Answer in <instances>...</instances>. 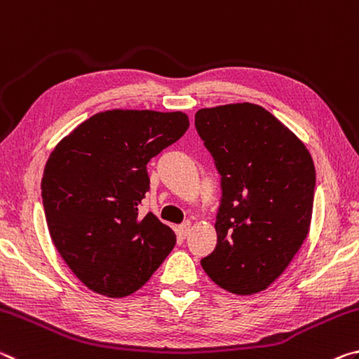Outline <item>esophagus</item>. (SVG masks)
Returning a JSON list of instances; mask_svg holds the SVG:
<instances>
[{
  "mask_svg": "<svg viewBox=\"0 0 359 359\" xmlns=\"http://www.w3.org/2000/svg\"><path fill=\"white\" fill-rule=\"evenodd\" d=\"M191 232V222L189 221H186V222H183V224L180 226V233L183 235V237H186L187 233Z\"/></svg>",
  "mask_w": 359,
  "mask_h": 359,
  "instance_id": "34e87169",
  "label": "esophagus"
}]
</instances>
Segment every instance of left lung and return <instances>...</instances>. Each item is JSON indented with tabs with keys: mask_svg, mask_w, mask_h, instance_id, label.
<instances>
[{
	"mask_svg": "<svg viewBox=\"0 0 359 359\" xmlns=\"http://www.w3.org/2000/svg\"><path fill=\"white\" fill-rule=\"evenodd\" d=\"M196 128L221 176L218 243L201 261L233 294H255L290 266L310 229L315 167L309 151L267 109L205 108Z\"/></svg>",
	"mask_w": 359,
	"mask_h": 359,
	"instance_id": "obj_1",
	"label": "left lung"
}]
</instances>
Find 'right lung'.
<instances>
[{"mask_svg": "<svg viewBox=\"0 0 359 359\" xmlns=\"http://www.w3.org/2000/svg\"><path fill=\"white\" fill-rule=\"evenodd\" d=\"M189 127L184 113L113 109L82 122L52 151L41 197L52 242L89 290L124 297L140 290L176 243L138 208L148 162Z\"/></svg>", "mask_w": 359, "mask_h": 359, "instance_id": "obj_1", "label": "right lung"}]
</instances>
